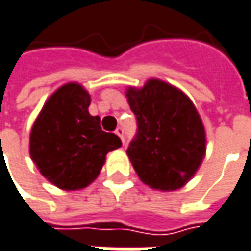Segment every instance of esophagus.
Masks as SVG:
<instances>
[{"mask_svg": "<svg viewBox=\"0 0 251 251\" xmlns=\"http://www.w3.org/2000/svg\"><path fill=\"white\" fill-rule=\"evenodd\" d=\"M115 133H116V135L121 138V140H122V142H125V140H124V127H121V126H119V127L115 130Z\"/></svg>", "mask_w": 251, "mask_h": 251, "instance_id": "obj_1", "label": "esophagus"}]
</instances>
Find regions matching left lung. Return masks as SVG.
Returning <instances> with one entry per match:
<instances>
[{"mask_svg": "<svg viewBox=\"0 0 251 251\" xmlns=\"http://www.w3.org/2000/svg\"><path fill=\"white\" fill-rule=\"evenodd\" d=\"M136 135L127 156L143 183L159 190L182 187L200 166L206 136L192 100L166 82L151 79L142 89L129 88Z\"/></svg>", "mask_w": 251, "mask_h": 251, "instance_id": "8db88e82", "label": "left lung"}]
</instances>
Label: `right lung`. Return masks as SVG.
Listing matches in <instances>:
<instances>
[{"instance_id": "obj_1", "label": "right lung", "mask_w": 251, "mask_h": 251, "mask_svg": "<svg viewBox=\"0 0 251 251\" xmlns=\"http://www.w3.org/2000/svg\"><path fill=\"white\" fill-rule=\"evenodd\" d=\"M91 96L78 83L61 86L47 100L31 130L29 153L51 183L78 190L94 182L105 156L122 146L119 136L103 132L91 116Z\"/></svg>"}]
</instances>
